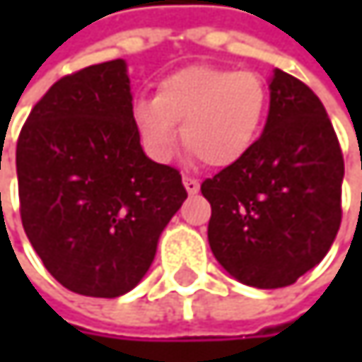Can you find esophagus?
<instances>
[{
	"instance_id": "34e87169",
	"label": "esophagus",
	"mask_w": 362,
	"mask_h": 362,
	"mask_svg": "<svg viewBox=\"0 0 362 362\" xmlns=\"http://www.w3.org/2000/svg\"><path fill=\"white\" fill-rule=\"evenodd\" d=\"M184 188H186V192L188 194H197L199 192V188H201V184L199 180H194V178H188V176H184Z\"/></svg>"
}]
</instances>
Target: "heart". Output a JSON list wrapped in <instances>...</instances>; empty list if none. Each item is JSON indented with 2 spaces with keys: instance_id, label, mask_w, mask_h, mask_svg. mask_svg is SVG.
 Here are the masks:
<instances>
[{
  "instance_id": "b5f03b06",
  "label": "heart",
  "mask_w": 362,
  "mask_h": 362,
  "mask_svg": "<svg viewBox=\"0 0 362 362\" xmlns=\"http://www.w3.org/2000/svg\"><path fill=\"white\" fill-rule=\"evenodd\" d=\"M268 112V92L255 73L190 64L165 75L155 98L134 105V125L157 161H168L182 138L211 168H230L255 146Z\"/></svg>"
}]
</instances>
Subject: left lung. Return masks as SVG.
I'll list each match as a JSON object with an SVG mask.
<instances>
[{
    "instance_id": "8db88e82",
    "label": "left lung",
    "mask_w": 362,
    "mask_h": 362,
    "mask_svg": "<svg viewBox=\"0 0 362 362\" xmlns=\"http://www.w3.org/2000/svg\"><path fill=\"white\" fill-rule=\"evenodd\" d=\"M252 153L201 184L220 266L257 289L293 285L331 250L341 222L344 159L319 96L274 69Z\"/></svg>"
}]
</instances>
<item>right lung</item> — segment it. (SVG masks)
<instances>
[{"instance_id": "right-lung-1", "label": "right lung", "mask_w": 362, "mask_h": 362, "mask_svg": "<svg viewBox=\"0 0 362 362\" xmlns=\"http://www.w3.org/2000/svg\"><path fill=\"white\" fill-rule=\"evenodd\" d=\"M16 176L33 250L60 285L90 298L142 281L186 199L180 172L142 151L123 58L45 92L21 132Z\"/></svg>"}]
</instances>
